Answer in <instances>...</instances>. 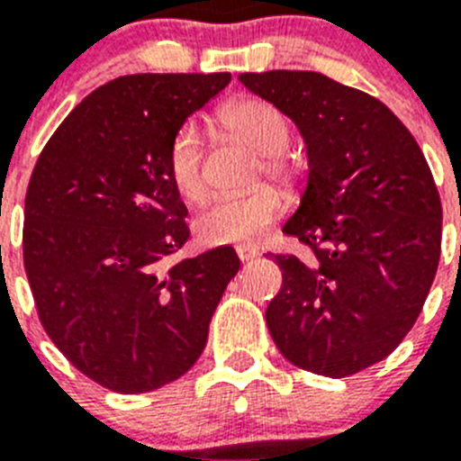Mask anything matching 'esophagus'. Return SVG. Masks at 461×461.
<instances>
[{
    "instance_id": "1",
    "label": "esophagus",
    "mask_w": 461,
    "mask_h": 461,
    "mask_svg": "<svg viewBox=\"0 0 461 461\" xmlns=\"http://www.w3.org/2000/svg\"><path fill=\"white\" fill-rule=\"evenodd\" d=\"M238 256L240 260H254L256 256H258V249H254V247H249V244H240Z\"/></svg>"
}]
</instances>
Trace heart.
Segmentation results:
<instances>
[{"label":"heart","mask_w":461,"mask_h":461,"mask_svg":"<svg viewBox=\"0 0 461 461\" xmlns=\"http://www.w3.org/2000/svg\"><path fill=\"white\" fill-rule=\"evenodd\" d=\"M228 131L249 142L263 154V173L276 182H288L295 173L286 148L291 124L276 105L263 99H242L221 110ZM201 129L189 122L180 126L168 145V177L185 201H201L205 195ZM284 203L276 191L260 186L242 195H217L201 207L194 219L195 235L205 244H251L279 219Z\"/></svg>","instance_id":"1"}]
</instances>
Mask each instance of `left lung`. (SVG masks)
I'll return each instance as SVG.
<instances>
[{"mask_svg":"<svg viewBox=\"0 0 461 461\" xmlns=\"http://www.w3.org/2000/svg\"><path fill=\"white\" fill-rule=\"evenodd\" d=\"M295 122L309 175L284 233L309 258L275 256L281 291L266 321L295 367L341 378L372 367L420 316L441 256V198L393 110L323 73H242Z\"/></svg>","mask_w":461,"mask_h":461,"instance_id":"obj_1","label":"left lung"}]
</instances>
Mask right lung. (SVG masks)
<instances>
[{"label": "right lung", "instance_id": "right-lung-1", "mask_svg": "<svg viewBox=\"0 0 461 461\" xmlns=\"http://www.w3.org/2000/svg\"><path fill=\"white\" fill-rule=\"evenodd\" d=\"M230 73H136L94 89L41 152L23 254L39 319L108 390H157L194 367L240 270L233 247L170 263L189 240L168 145Z\"/></svg>", "mask_w": 461, "mask_h": 461}]
</instances>
